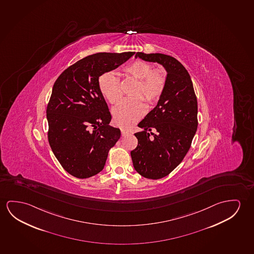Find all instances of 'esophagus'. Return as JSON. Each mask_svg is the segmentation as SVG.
<instances>
[{
  "mask_svg": "<svg viewBox=\"0 0 254 254\" xmlns=\"http://www.w3.org/2000/svg\"><path fill=\"white\" fill-rule=\"evenodd\" d=\"M131 133V132H129L127 130H125V129H121V135L122 136H126V135H127L129 133Z\"/></svg>",
  "mask_w": 254,
  "mask_h": 254,
  "instance_id": "1",
  "label": "esophagus"
}]
</instances>
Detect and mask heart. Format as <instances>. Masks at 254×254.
<instances>
[{
	"label": "heart",
	"mask_w": 254,
	"mask_h": 254,
	"mask_svg": "<svg viewBox=\"0 0 254 254\" xmlns=\"http://www.w3.org/2000/svg\"><path fill=\"white\" fill-rule=\"evenodd\" d=\"M127 76L137 81L131 96L113 109V121L121 127H130L146 113L145 101L152 104L164 92L166 77L161 69H153L150 63L141 60L128 63L123 67ZM98 89L111 104H116L121 98L120 80L112 73L106 72L98 77ZM142 97L141 99V98Z\"/></svg>",
	"instance_id": "obj_1"
}]
</instances>
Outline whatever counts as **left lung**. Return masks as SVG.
<instances>
[{
  "label": "left lung",
  "instance_id": "left-lung-1",
  "mask_svg": "<svg viewBox=\"0 0 254 254\" xmlns=\"http://www.w3.org/2000/svg\"><path fill=\"white\" fill-rule=\"evenodd\" d=\"M137 57L160 64L167 73L157 105L138 124L142 130L134 133L138 145L131 151L135 171L147 179L159 180L182 162L191 147L198 127L197 98L190 74L178 60L140 52Z\"/></svg>",
  "mask_w": 254,
  "mask_h": 254
}]
</instances>
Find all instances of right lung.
I'll return each instance as SVG.
<instances>
[{
  "label": "right lung",
  "mask_w": 254,
  "mask_h": 254,
  "mask_svg": "<svg viewBox=\"0 0 254 254\" xmlns=\"http://www.w3.org/2000/svg\"><path fill=\"white\" fill-rule=\"evenodd\" d=\"M135 53H98L63 71L54 84L47 108L48 141L64 170L78 179L98 174L121 130L109 125L112 116L98 89V77Z\"/></svg>",
  "instance_id": "obj_1"
}]
</instances>
